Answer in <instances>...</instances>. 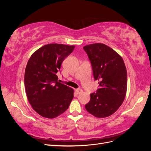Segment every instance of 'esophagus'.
<instances>
[{
	"instance_id": "esophagus-1",
	"label": "esophagus",
	"mask_w": 151,
	"mask_h": 151,
	"mask_svg": "<svg viewBox=\"0 0 151 151\" xmlns=\"http://www.w3.org/2000/svg\"><path fill=\"white\" fill-rule=\"evenodd\" d=\"M76 92L77 93V94H81L83 92V90L81 89H76Z\"/></svg>"
}]
</instances>
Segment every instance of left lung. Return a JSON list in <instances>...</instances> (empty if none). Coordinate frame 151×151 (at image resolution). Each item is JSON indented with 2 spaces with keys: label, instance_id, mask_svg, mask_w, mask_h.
<instances>
[{
  "label": "left lung",
  "instance_id": "1",
  "mask_svg": "<svg viewBox=\"0 0 151 151\" xmlns=\"http://www.w3.org/2000/svg\"><path fill=\"white\" fill-rule=\"evenodd\" d=\"M87 53L93 67L94 80L99 82L96 93L91 94L86 110L97 118L110 116L124 101L127 89V73L122 57L103 43L86 45Z\"/></svg>",
  "mask_w": 151,
  "mask_h": 151
}]
</instances>
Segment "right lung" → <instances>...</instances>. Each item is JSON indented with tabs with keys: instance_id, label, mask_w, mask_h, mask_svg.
Masks as SVG:
<instances>
[{
	"instance_id": "obj_1",
	"label": "right lung",
	"mask_w": 151,
	"mask_h": 151,
	"mask_svg": "<svg viewBox=\"0 0 151 151\" xmlns=\"http://www.w3.org/2000/svg\"><path fill=\"white\" fill-rule=\"evenodd\" d=\"M74 45L51 43L31 55L24 73L27 98L34 110L45 118H54L65 111L74 91L58 82L57 73Z\"/></svg>"
}]
</instances>
